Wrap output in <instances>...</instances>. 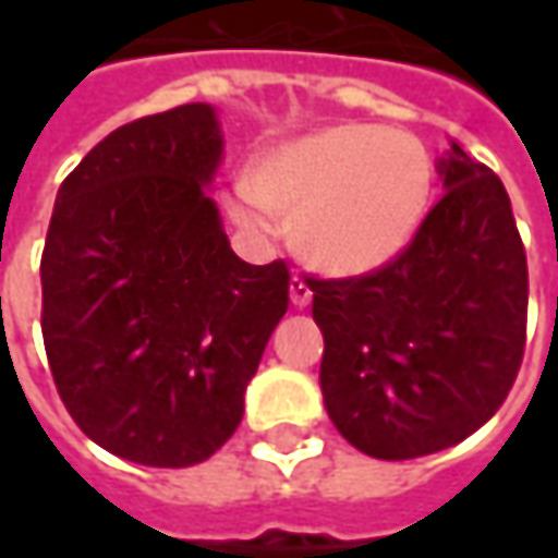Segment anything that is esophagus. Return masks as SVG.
<instances>
[{"label": "esophagus", "instance_id": "1", "mask_svg": "<svg viewBox=\"0 0 558 558\" xmlns=\"http://www.w3.org/2000/svg\"><path fill=\"white\" fill-rule=\"evenodd\" d=\"M289 294H291V304H294V307H307V304H311V298H313L311 286H307V282L301 279V276H291Z\"/></svg>", "mask_w": 558, "mask_h": 558}]
</instances>
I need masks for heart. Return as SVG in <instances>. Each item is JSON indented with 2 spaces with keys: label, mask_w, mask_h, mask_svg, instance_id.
<instances>
[{
  "label": "heart",
  "mask_w": 558,
  "mask_h": 558,
  "mask_svg": "<svg viewBox=\"0 0 558 558\" xmlns=\"http://www.w3.org/2000/svg\"><path fill=\"white\" fill-rule=\"evenodd\" d=\"M435 192V163L413 133L335 123L260 151L226 198L254 239L294 226L298 247L332 276H366L413 245Z\"/></svg>",
  "instance_id": "obj_1"
}]
</instances>
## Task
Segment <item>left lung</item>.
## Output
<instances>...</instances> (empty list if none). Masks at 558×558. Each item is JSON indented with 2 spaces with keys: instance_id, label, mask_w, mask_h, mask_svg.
<instances>
[{
  "instance_id": "1",
  "label": "left lung",
  "mask_w": 558,
  "mask_h": 558,
  "mask_svg": "<svg viewBox=\"0 0 558 558\" xmlns=\"http://www.w3.org/2000/svg\"><path fill=\"white\" fill-rule=\"evenodd\" d=\"M440 198L388 267L307 279L335 428L375 460H413L478 432L509 395L527 323V260L494 170L457 142Z\"/></svg>"
}]
</instances>
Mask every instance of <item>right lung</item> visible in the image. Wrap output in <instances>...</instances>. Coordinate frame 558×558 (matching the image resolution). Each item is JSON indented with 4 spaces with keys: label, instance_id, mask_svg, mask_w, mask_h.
Here are the masks:
<instances>
[{
    "label": "right lung",
    "instance_id": "add662e5",
    "mask_svg": "<svg viewBox=\"0 0 558 558\" xmlns=\"http://www.w3.org/2000/svg\"><path fill=\"white\" fill-rule=\"evenodd\" d=\"M223 158L204 101L114 130L54 198L43 341L68 413L108 453L185 469L214 457L289 311V267H251L207 195Z\"/></svg>",
    "mask_w": 558,
    "mask_h": 558
}]
</instances>
